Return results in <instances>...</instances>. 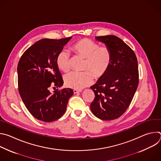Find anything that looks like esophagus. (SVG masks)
<instances>
[{
  "label": "esophagus",
  "instance_id": "esophagus-1",
  "mask_svg": "<svg viewBox=\"0 0 161 161\" xmlns=\"http://www.w3.org/2000/svg\"><path fill=\"white\" fill-rule=\"evenodd\" d=\"M81 92V90H76V89H74V90H73L74 94H78V93Z\"/></svg>",
  "mask_w": 161,
  "mask_h": 161
}]
</instances>
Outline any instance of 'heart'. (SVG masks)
I'll use <instances>...</instances> for the list:
<instances>
[{
    "instance_id": "obj_1",
    "label": "heart",
    "mask_w": 161,
    "mask_h": 161,
    "mask_svg": "<svg viewBox=\"0 0 161 161\" xmlns=\"http://www.w3.org/2000/svg\"><path fill=\"white\" fill-rule=\"evenodd\" d=\"M77 56L85 59L83 73H70L64 76L66 86L80 90L89 85L96 78L103 76L110 66L111 53L106 47L99 45L90 39L84 38L76 41L71 48ZM56 64L59 69L67 73L70 69L69 55L65 51H61L56 58Z\"/></svg>"
}]
</instances>
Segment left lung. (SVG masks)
I'll return each mask as SVG.
<instances>
[{
	"mask_svg": "<svg viewBox=\"0 0 161 161\" xmlns=\"http://www.w3.org/2000/svg\"><path fill=\"white\" fill-rule=\"evenodd\" d=\"M111 53L106 73L90 86L95 98L90 104L94 115L103 120L119 118L129 106L139 83L138 66L133 50L119 37L108 35L96 37Z\"/></svg>",
	"mask_w": 161,
	"mask_h": 161,
	"instance_id": "obj_1",
	"label": "left lung"
}]
</instances>
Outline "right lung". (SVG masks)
<instances>
[{"label": "right lung", "mask_w": 161, "mask_h": 161, "mask_svg": "<svg viewBox=\"0 0 161 161\" xmlns=\"http://www.w3.org/2000/svg\"><path fill=\"white\" fill-rule=\"evenodd\" d=\"M71 38L41 39L24 53L18 62L19 95L29 111L39 120L51 122L60 119L74 94L71 88L57 90L54 93L50 91L51 86L63 85L56 58Z\"/></svg>", "instance_id": "1"}]
</instances>
